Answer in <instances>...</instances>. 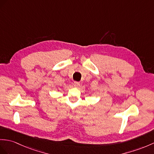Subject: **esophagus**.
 <instances>
[{
  "label": "esophagus",
  "mask_w": 154,
  "mask_h": 154,
  "mask_svg": "<svg viewBox=\"0 0 154 154\" xmlns=\"http://www.w3.org/2000/svg\"><path fill=\"white\" fill-rule=\"evenodd\" d=\"M80 82H74V86L76 88H79L80 87Z\"/></svg>",
  "instance_id": "1"
}]
</instances>
